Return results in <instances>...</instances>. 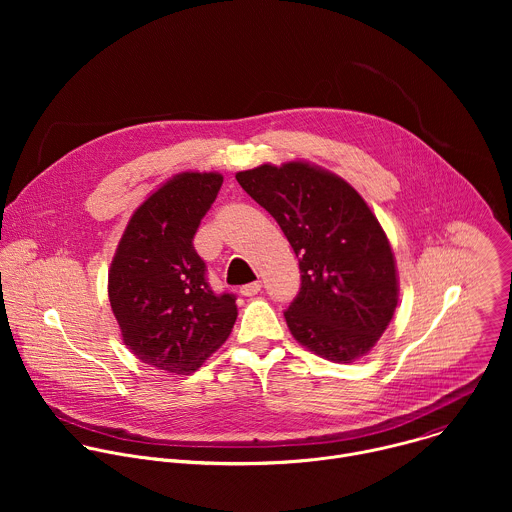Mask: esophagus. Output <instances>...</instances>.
<instances>
[{
	"label": "esophagus",
	"instance_id": "esophagus-1",
	"mask_svg": "<svg viewBox=\"0 0 512 512\" xmlns=\"http://www.w3.org/2000/svg\"><path fill=\"white\" fill-rule=\"evenodd\" d=\"M259 291H261V281H253V283H247V285L241 287V294L245 298H253V296L259 294Z\"/></svg>",
	"mask_w": 512,
	"mask_h": 512
}]
</instances>
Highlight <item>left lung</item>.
<instances>
[{
	"instance_id": "left-lung-1",
	"label": "left lung",
	"mask_w": 512,
	"mask_h": 512,
	"mask_svg": "<svg viewBox=\"0 0 512 512\" xmlns=\"http://www.w3.org/2000/svg\"><path fill=\"white\" fill-rule=\"evenodd\" d=\"M237 182L300 259V291L283 312L294 338L334 362L367 354L397 308L393 251L367 202L342 178L302 162L263 164Z\"/></svg>"
}]
</instances>
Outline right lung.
Returning <instances> with one entry per match:
<instances>
[{
    "instance_id": "add662e5",
    "label": "right lung",
    "mask_w": 512,
    "mask_h": 512,
    "mask_svg": "<svg viewBox=\"0 0 512 512\" xmlns=\"http://www.w3.org/2000/svg\"><path fill=\"white\" fill-rule=\"evenodd\" d=\"M221 186L212 172L166 182L133 212L111 263L109 302L125 346L168 373H194L237 320V296L210 287L194 249Z\"/></svg>"
}]
</instances>
